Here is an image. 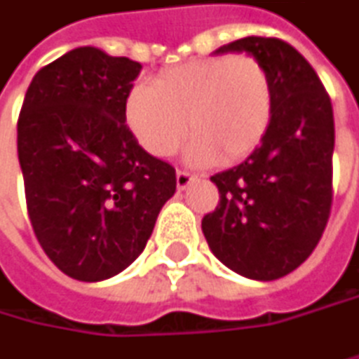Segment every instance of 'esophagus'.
Masks as SVG:
<instances>
[{
	"label": "esophagus",
	"mask_w": 359,
	"mask_h": 359,
	"mask_svg": "<svg viewBox=\"0 0 359 359\" xmlns=\"http://www.w3.org/2000/svg\"><path fill=\"white\" fill-rule=\"evenodd\" d=\"M193 180H195L193 175H189V172H184V170H177V187H179L180 191H184Z\"/></svg>",
	"instance_id": "obj_1"
}]
</instances>
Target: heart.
<instances>
[{
    "label": "heart",
    "mask_w": 359,
    "mask_h": 359,
    "mask_svg": "<svg viewBox=\"0 0 359 359\" xmlns=\"http://www.w3.org/2000/svg\"><path fill=\"white\" fill-rule=\"evenodd\" d=\"M273 111L271 76L248 55L162 69L149 88L133 86L123 100V121L144 151L168 158L189 133L187 162L193 166L243 162L263 144Z\"/></svg>",
    "instance_id": "obj_1"
}]
</instances>
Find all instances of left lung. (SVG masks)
<instances>
[{
	"instance_id": "1",
	"label": "left lung",
	"mask_w": 359,
	"mask_h": 359,
	"mask_svg": "<svg viewBox=\"0 0 359 359\" xmlns=\"http://www.w3.org/2000/svg\"><path fill=\"white\" fill-rule=\"evenodd\" d=\"M224 53H246L267 67L276 111L263 144L212 177L219 203L201 230L228 269L273 281L298 269L325 232L333 201V107L312 65L279 39L246 36L213 50Z\"/></svg>"
}]
</instances>
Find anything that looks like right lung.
Segmentation results:
<instances>
[{"label": "right lung", "instance_id": "obj_1", "mask_svg": "<svg viewBox=\"0 0 359 359\" xmlns=\"http://www.w3.org/2000/svg\"><path fill=\"white\" fill-rule=\"evenodd\" d=\"M142 63L78 47L36 72L18 118V160L34 234L78 281H104L146 248L177 191L123 121Z\"/></svg>", "mask_w": 359, "mask_h": 359}]
</instances>
